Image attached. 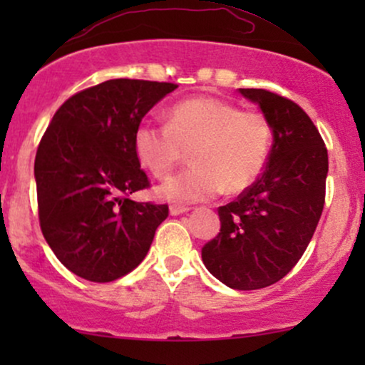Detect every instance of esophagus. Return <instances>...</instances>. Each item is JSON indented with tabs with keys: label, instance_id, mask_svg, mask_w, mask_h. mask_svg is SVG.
<instances>
[{
	"label": "esophagus",
	"instance_id": "obj_1",
	"mask_svg": "<svg viewBox=\"0 0 365 365\" xmlns=\"http://www.w3.org/2000/svg\"><path fill=\"white\" fill-rule=\"evenodd\" d=\"M188 207L185 206H177V204H173V206H170V215L171 216H178V215H183V212H187Z\"/></svg>",
	"mask_w": 365,
	"mask_h": 365
}]
</instances>
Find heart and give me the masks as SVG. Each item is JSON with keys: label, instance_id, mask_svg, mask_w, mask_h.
<instances>
[{"label": "heart", "instance_id": "b5f03b06", "mask_svg": "<svg viewBox=\"0 0 365 365\" xmlns=\"http://www.w3.org/2000/svg\"><path fill=\"white\" fill-rule=\"evenodd\" d=\"M273 145V127L259 111H242L211 96L175 104L166 127L142 121L133 150L153 177L166 178L190 156L192 168L158 188L161 199L199 202L221 190L237 195L261 177Z\"/></svg>", "mask_w": 365, "mask_h": 365}]
</instances>
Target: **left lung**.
Listing matches in <instances>:
<instances>
[{"label": "left lung", "instance_id": "left-lung-1", "mask_svg": "<svg viewBox=\"0 0 365 365\" xmlns=\"http://www.w3.org/2000/svg\"><path fill=\"white\" fill-rule=\"evenodd\" d=\"M271 127L266 170L237 200L217 207L220 233L202 247L209 273L235 290H259L287 276L307 249L324 207L328 149L309 115L266 89H238Z\"/></svg>", "mask_w": 365, "mask_h": 365}]
</instances>
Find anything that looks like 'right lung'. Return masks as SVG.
<instances>
[{"label":"right lung","mask_w":365,"mask_h":365,"mask_svg":"<svg viewBox=\"0 0 365 365\" xmlns=\"http://www.w3.org/2000/svg\"><path fill=\"white\" fill-rule=\"evenodd\" d=\"M177 83L113 78L83 89L54 113L36 153L43 235L65 267L96 283L142 262L168 204L135 202L149 188L133 133Z\"/></svg>","instance_id":"1"}]
</instances>
